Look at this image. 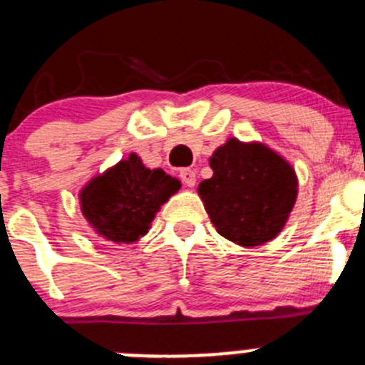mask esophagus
<instances>
[{
	"label": "esophagus",
	"mask_w": 365,
	"mask_h": 365,
	"mask_svg": "<svg viewBox=\"0 0 365 365\" xmlns=\"http://www.w3.org/2000/svg\"><path fill=\"white\" fill-rule=\"evenodd\" d=\"M179 179L190 187L195 186V181H197V178H195V170H191V168H182V170L179 172Z\"/></svg>",
	"instance_id": "obj_1"
}]
</instances>
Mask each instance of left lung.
Segmentation results:
<instances>
[{"instance_id": "1", "label": "left lung", "mask_w": 365, "mask_h": 365, "mask_svg": "<svg viewBox=\"0 0 365 365\" xmlns=\"http://www.w3.org/2000/svg\"><path fill=\"white\" fill-rule=\"evenodd\" d=\"M209 165L212 178L198 184V193L218 234L243 247L273 240L297 200L298 181L287 161L261 143L232 138Z\"/></svg>"}]
</instances>
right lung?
Instances as JSON below:
<instances>
[{
	"label": "right lung",
	"instance_id": "1",
	"mask_svg": "<svg viewBox=\"0 0 365 365\" xmlns=\"http://www.w3.org/2000/svg\"><path fill=\"white\" fill-rule=\"evenodd\" d=\"M181 187L163 170H149L131 154L81 191V209L90 225L115 243H133L149 230L154 215Z\"/></svg>",
	"mask_w": 365,
	"mask_h": 365
}]
</instances>
